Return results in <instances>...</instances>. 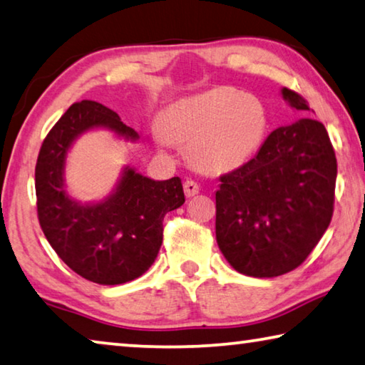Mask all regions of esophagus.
I'll return each instance as SVG.
<instances>
[{"instance_id": "esophagus-1", "label": "esophagus", "mask_w": 365, "mask_h": 365, "mask_svg": "<svg viewBox=\"0 0 365 365\" xmlns=\"http://www.w3.org/2000/svg\"><path fill=\"white\" fill-rule=\"evenodd\" d=\"M183 190H185V195L188 196V198H192V196L198 195L200 192V185L193 182V180H187L183 183Z\"/></svg>"}]
</instances>
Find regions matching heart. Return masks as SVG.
<instances>
[{
	"mask_svg": "<svg viewBox=\"0 0 365 365\" xmlns=\"http://www.w3.org/2000/svg\"><path fill=\"white\" fill-rule=\"evenodd\" d=\"M268 128L263 102L234 88H216L170 103L155 141L169 149L188 144L196 167L211 173L239 169L257 153Z\"/></svg>",
	"mask_w": 365,
	"mask_h": 365,
	"instance_id": "b5f03b06",
	"label": "heart"
}]
</instances>
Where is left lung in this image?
I'll use <instances>...</instances> for the list:
<instances>
[{
    "mask_svg": "<svg viewBox=\"0 0 365 365\" xmlns=\"http://www.w3.org/2000/svg\"><path fill=\"white\" fill-rule=\"evenodd\" d=\"M287 106L305 99L281 89ZM336 158L320 121L299 118L266 138L252 160L219 178L216 240L235 271L276 277L309 257L333 216Z\"/></svg>",
    "mask_w": 365,
    "mask_h": 365,
    "instance_id": "8db88e82",
    "label": "left lung"
}]
</instances>
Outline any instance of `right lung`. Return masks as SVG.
<instances>
[{"instance_id": "add662e5", "label": "right lung", "mask_w": 365, "mask_h": 365, "mask_svg": "<svg viewBox=\"0 0 365 365\" xmlns=\"http://www.w3.org/2000/svg\"><path fill=\"white\" fill-rule=\"evenodd\" d=\"M108 130L136 143L140 135L113 110L94 101L73 103L40 149L36 167L37 211L48 244L74 273L102 286L123 284L151 268L162 245V221L185 203L182 180H153L125 165L112 192L99 201L73 198L66 160L81 136Z\"/></svg>"}]
</instances>
